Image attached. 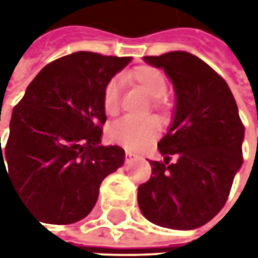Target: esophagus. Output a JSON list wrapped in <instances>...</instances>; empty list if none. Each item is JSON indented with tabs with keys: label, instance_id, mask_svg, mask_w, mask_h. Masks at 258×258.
I'll return each instance as SVG.
<instances>
[{
	"label": "esophagus",
	"instance_id": "esophagus-1",
	"mask_svg": "<svg viewBox=\"0 0 258 258\" xmlns=\"http://www.w3.org/2000/svg\"><path fill=\"white\" fill-rule=\"evenodd\" d=\"M138 156L134 154V152H131V151H126L124 152V161H126V164H129V162H132L134 159H136Z\"/></svg>",
	"mask_w": 258,
	"mask_h": 258
}]
</instances>
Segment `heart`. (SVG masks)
Returning a JSON list of instances; mask_svg holds the SVG:
<instances>
[{
  "mask_svg": "<svg viewBox=\"0 0 258 258\" xmlns=\"http://www.w3.org/2000/svg\"><path fill=\"white\" fill-rule=\"evenodd\" d=\"M126 79L134 82L138 87H141L149 97H152V109L159 112L164 109L162 96L166 93V80L165 76L155 67L151 66H139L129 72ZM103 109L106 114L114 116L119 112V83L117 80H110L103 92ZM158 135V126L154 120H134V119H122L113 123L107 136L110 142L120 145L126 149L139 151L149 145Z\"/></svg>",
  "mask_w": 258,
  "mask_h": 258,
  "instance_id": "obj_1",
  "label": "heart"
}]
</instances>
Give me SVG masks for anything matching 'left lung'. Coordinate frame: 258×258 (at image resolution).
Here are the masks:
<instances>
[{"label":"left lung","mask_w":258,"mask_h":258,"mask_svg":"<svg viewBox=\"0 0 258 258\" xmlns=\"http://www.w3.org/2000/svg\"><path fill=\"white\" fill-rule=\"evenodd\" d=\"M172 82L176 104L159 141L164 161H149L152 175L138 188L146 220L172 230H194L223 210L243 165L244 124L221 76L197 55H146Z\"/></svg>","instance_id":"8db88e82"}]
</instances>
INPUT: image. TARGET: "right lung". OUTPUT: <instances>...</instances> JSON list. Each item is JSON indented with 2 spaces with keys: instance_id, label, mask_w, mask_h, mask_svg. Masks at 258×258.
Returning a JSON list of instances; mask_svg holds the SVG:
<instances>
[{
  "instance_id": "obj_1",
  "label": "right lung",
  "mask_w": 258,
  "mask_h": 258,
  "mask_svg": "<svg viewBox=\"0 0 258 258\" xmlns=\"http://www.w3.org/2000/svg\"><path fill=\"white\" fill-rule=\"evenodd\" d=\"M131 60L92 51L60 57L41 69L13 109L4 149L0 144V181L5 175L45 223L83 220L102 181L123 165L120 146L100 145L103 92Z\"/></svg>"
}]
</instances>
